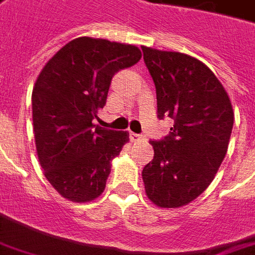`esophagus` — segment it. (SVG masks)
I'll return each mask as SVG.
<instances>
[{"instance_id": "obj_1", "label": "esophagus", "mask_w": 255, "mask_h": 255, "mask_svg": "<svg viewBox=\"0 0 255 255\" xmlns=\"http://www.w3.org/2000/svg\"><path fill=\"white\" fill-rule=\"evenodd\" d=\"M129 137H131L132 141L143 140V139H145L144 135H140V133H133V132H131V133H129Z\"/></svg>"}]
</instances>
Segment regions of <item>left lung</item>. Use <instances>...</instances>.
I'll return each instance as SVG.
<instances>
[{
	"instance_id": "obj_1",
	"label": "left lung",
	"mask_w": 255,
	"mask_h": 255,
	"mask_svg": "<svg viewBox=\"0 0 255 255\" xmlns=\"http://www.w3.org/2000/svg\"><path fill=\"white\" fill-rule=\"evenodd\" d=\"M156 88L158 118L174 126L149 140L153 159L143 168L147 195L159 207H180L213 182L227 152L234 112L221 81L197 58L141 48Z\"/></svg>"
}]
</instances>
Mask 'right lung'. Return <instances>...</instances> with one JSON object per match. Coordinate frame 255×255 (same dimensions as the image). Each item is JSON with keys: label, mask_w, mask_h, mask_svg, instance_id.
<instances>
[{"label": "right lung", "mask_w": 255, "mask_h": 255, "mask_svg": "<svg viewBox=\"0 0 255 255\" xmlns=\"http://www.w3.org/2000/svg\"><path fill=\"white\" fill-rule=\"evenodd\" d=\"M140 57L133 45L79 37L37 77L32 93L37 155L46 179L69 201H93L106 188L111 162L129 135L92 122L106 106L115 73Z\"/></svg>", "instance_id": "obj_1"}]
</instances>
